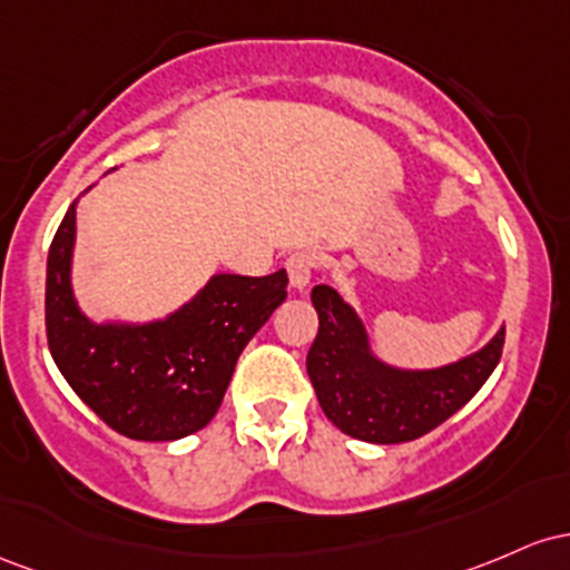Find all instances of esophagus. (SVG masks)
<instances>
[{"label": "esophagus", "mask_w": 570, "mask_h": 570, "mask_svg": "<svg viewBox=\"0 0 570 570\" xmlns=\"http://www.w3.org/2000/svg\"><path fill=\"white\" fill-rule=\"evenodd\" d=\"M285 268H287V277H291V285L296 287V291H304L317 268V255L312 250L291 253L285 261Z\"/></svg>", "instance_id": "34e87169"}]
</instances>
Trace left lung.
<instances>
[{
  "label": "left lung",
  "instance_id": "1",
  "mask_svg": "<svg viewBox=\"0 0 570 570\" xmlns=\"http://www.w3.org/2000/svg\"><path fill=\"white\" fill-rule=\"evenodd\" d=\"M320 328L306 355V374L325 417L347 436L401 444L425 436L469 404L503 353V336L452 366L399 371L368 353L361 320L328 285L312 287Z\"/></svg>",
  "mask_w": 570,
  "mask_h": 570
}]
</instances>
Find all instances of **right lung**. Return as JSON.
<instances>
[{"mask_svg":"<svg viewBox=\"0 0 570 570\" xmlns=\"http://www.w3.org/2000/svg\"><path fill=\"white\" fill-rule=\"evenodd\" d=\"M75 204L50 242L45 334L69 387L112 431L137 441L196 433L223 404L242 350L285 302V268L217 274L180 312L147 325H94L69 285Z\"/></svg>","mask_w":570,"mask_h":570,"instance_id":"add662e5","label":"right lung"}]
</instances>
